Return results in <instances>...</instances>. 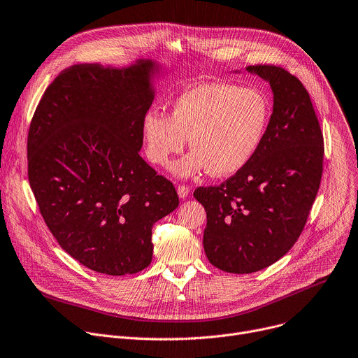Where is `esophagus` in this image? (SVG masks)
I'll list each match as a JSON object with an SVG mask.
<instances>
[{"instance_id":"1","label":"esophagus","mask_w":358,"mask_h":358,"mask_svg":"<svg viewBox=\"0 0 358 358\" xmlns=\"http://www.w3.org/2000/svg\"><path fill=\"white\" fill-rule=\"evenodd\" d=\"M189 194H190L189 186H185V185H179L178 186V195H179V198L186 199L189 196Z\"/></svg>"}]
</instances>
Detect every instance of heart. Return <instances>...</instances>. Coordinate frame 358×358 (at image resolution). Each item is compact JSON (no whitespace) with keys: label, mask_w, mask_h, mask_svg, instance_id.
<instances>
[{"label":"heart","mask_w":358,"mask_h":358,"mask_svg":"<svg viewBox=\"0 0 358 358\" xmlns=\"http://www.w3.org/2000/svg\"><path fill=\"white\" fill-rule=\"evenodd\" d=\"M269 120V101L255 87L229 83H199L180 93L171 115L150 110L142 120L145 153L157 166L183 150L192 152L173 164L179 176L208 171L231 176L251 162Z\"/></svg>","instance_id":"b5f03b06"}]
</instances>
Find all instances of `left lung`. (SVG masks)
<instances>
[{"label": "left lung", "mask_w": 358, "mask_h": 358, "mask_svg": "<svg viewBox=\"0 0 358 358\" xmlns=\"http://www.w3.org/2000/svg\"><path fill=\"white\" fill-rule=\"evenodd\" d=\"M273 108L251 162L219 186L198 187L206 210L203 248L231 273L261 271L282 258L304 229L322 176L324 139L308 92L280 66L257 64Z\"/></svg>", "instance_id": "1"}]
</instances>
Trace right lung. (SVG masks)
Returning <instances> with one entry per match:
<instances>
[{
  "label": "right lung",
  "mask_w": 358,
  "mask_h": 358,
  "mask_svg": "<svg viewBox=\"0 0 358 358\" xmlns=\"http://www.w3.org/2000/svg\"><path fill=\"white\" fill-rule=\"evenodd\" d=\"M156 70L152 60L71 66L30 124L29 180L44 222L70 257L100 273L149 266L152 228L179 205L173 183L139 155Z\"/></svg>",
  "instance_id": "obj_1"
}]
</instances>
